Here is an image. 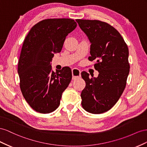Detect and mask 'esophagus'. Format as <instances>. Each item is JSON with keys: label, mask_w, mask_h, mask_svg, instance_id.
Wrapping results in <instances>:
<instances>
[{"label": "esophagus", "mask_w": 147, "mask_h": 147, "mask_svg": "<svg viewBox=\"0 0 147 147\" xmlns=\"http://www.w3.org/2000/svg\"><path fill=\"white\" fill-rule=\"evenodd\" d=\"M81 71L76 68H73L72 69V75H73V79H76L81 77Z\"/></svg>", "instance_id": "1"}]
</instances>
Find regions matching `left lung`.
<instances>
[{"instance_id": "obj_1", "label": "left lung", "mask_w": 147, "mask_h": 147, "mask_svg": "<svg viewBox=\"0 0 147 147\" xmlns=\"http://www.w3.org/2000/svg\"><path fill=\"white\" fill-rule=\"evenodd\" d=\"M91 44L90 61H96L97 78L81 73L86 87L81 92L83 108L92 114L106 112L118 101L126 85L130 66L129 49L116 29L99 20H76Z\"/></svg>"}]
</instances>
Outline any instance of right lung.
Instances as JSON below:
<instances>
[{
  "mask_svg": "<svg viewBox=\"0 0 147 147\" xmlns=\"http://www.w3.org/2000/svg\"><path fill=\"white\" fill-rule=\"evenodd\" d=\"M76 26L72 19L44 20L35 24L25 37L18 65L20 89L29 106L37 112L47 114L55 111L70 83V68L54 72L51 61Z\"/></svg>",
  "mask_w": 147,
  "mask_h": 147,
  "instance_id": "obj_1",
  "label": "right lung"
}]
</instances>
